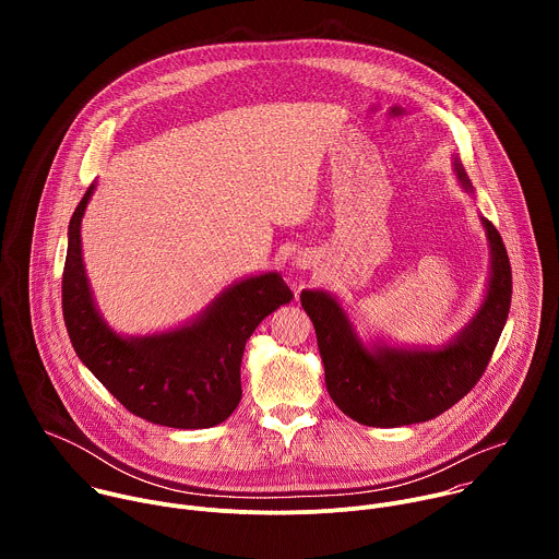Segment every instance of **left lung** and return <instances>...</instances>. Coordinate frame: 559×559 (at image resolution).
Instances as JSON below:
<instances>
[{"label":"left lung","instance_id":"8db88e82","mask_svg":"<svg viewBox=\"0 0 559 559\" xmlns=\"http://www.w3.org/2000/svg\"><path fill=\"white\" fill-rule=\"evenodd\" d=\"M460 183L471 181L455 164ZM493 250V272L483 309L468 330L440 352L365 349L354 336L341 305L325 292H302L300 305L311 318L325 365V384L336 407L367 427H403L427 423L475 386L489 367L509 318L513 276L502 236L485 221Z\"/></svg>","mask_w":559,"mask_h":559}]
</instances>
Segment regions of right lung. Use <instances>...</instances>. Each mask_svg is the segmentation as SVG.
Here are the masks:
<instances>
[{
	"label": "right lung",
	"mask_w": 559,
	"mask_h": 559,
	"mask_svg": "<svg viewBox=\"0 0 559 559\" xmlns=\"http://www.w3.org/2000/svg\"><path fill=\"white\" fill-rule=\"evenodd\" d=\"M79 201L61 278V309L70 343L95 378L134 416L173 429L221 425L241 403V358L259 323L294 298L276 274L248 278L225 292L201 318L170 334L128 341L112 334L93 305L82 261Z\"/></svg>",
	"instance_id": "1"
}]
</instances>
